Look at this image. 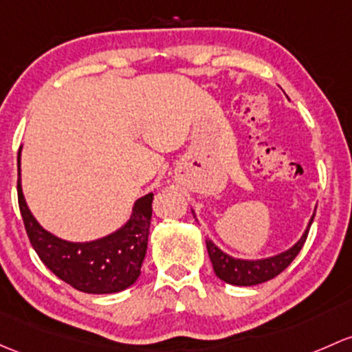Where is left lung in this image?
<instances>
[{"mask_svg": "<svg viewBox=\"0 0 352 352\" xmlns=\"http://www.w3.org/2000/svg\"><path fill=\"white\" fill-rule=\"evenodd\" d=\"M192 214H194L195 217L194 209H192ZM314 216H316V210H314L305 231H303V234L300 236V239H298L297 243L292 244L288 250L282 251V253L273 254V256L268 258H258V260L234 258L221 250V248L214 241H210L209 238H206L207 253H209L214 273L217 275V278H221L223 282L229 285H236V287H253V285H260L275 278V276L280 275V273L295 260V256L300 253L303 243H305L307 239V234H309L310 226L314 223Z\"/></svg>", "mask_w": 352, "mask_h": 352, "instance_id": "8db88e82", "label": "left lung"}]
</instances>
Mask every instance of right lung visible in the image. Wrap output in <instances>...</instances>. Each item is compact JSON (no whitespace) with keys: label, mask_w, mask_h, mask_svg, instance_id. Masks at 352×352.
<instances>
[{"label":"right lung","mask_w":352,"mask_h":352,"mask_svg":"<svg viewBox=\"0 0 352 352\" xmlns=\"http://www.w3.org/2000/svg\"><path fill=\"white\" fill-rule=\"evenodd\" d=\"M151 202L153 192L136 199L126 223L102 238L92 241L62 239L35 219L25 201L21 146L18 150V204L30 243L55 276L84 294H118L138 280L146 254Z\"/></svg>","instance_id":"obj_1"}]
</instances>
